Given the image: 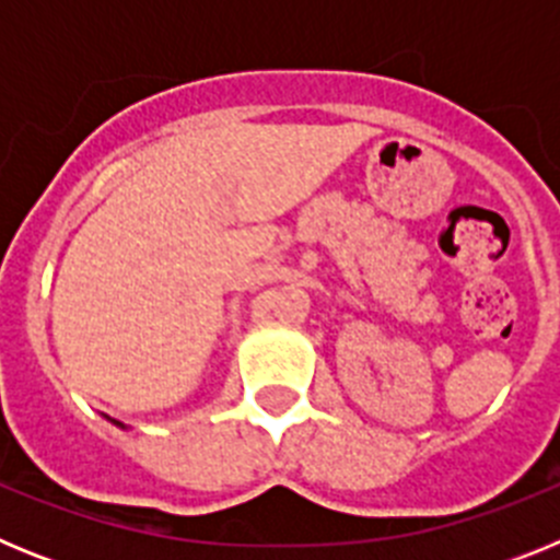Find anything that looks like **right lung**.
Returning <instances> with one entry per match:
<instances>
[{"label": "right lung", "mask_w": 560, "mask_h": 560, "mask_svg": "<svg viewBox=\"0 0 560 560\" xmlns=\"http://www.w3.org/2000/svg\"><path fill=\"white\" fill-rule=\"evenodd\" d=\"M117 427H122V423H117Z\"/></svg>", "instance_id": "1"}]
</instances>
